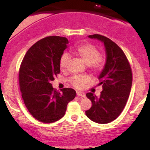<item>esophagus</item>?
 Here are the masks:
<instances>
[{
  "label": "esophagus",
  "mask_w": 150,
  "mask_h": 150,
  "mask_svg": "<svg viewBox=\"0 0 150 150\" xmlns=\"http://www.w3.org/2000/svg\"><path fill=\"white\" fill-rule=\"evenodd\" d=\"M76 94H77V96H79V97H81V98H85V97H86V95H85V93H84V92L78 91Z\"/></svg>",
  "instance_id": "obj_1"
}]
</instances>
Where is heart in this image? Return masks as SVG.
<instances>
[{
    "instance_id": "b5f03b06",
    "label": "heart",
    "mask_w": 150,
    "mask_h": 150,
    "mask_svg": "<svg viewBox=\"0 0 150 150\" xmlns=\"http://www.w3.org/2000/svg\"><path fill=\"white\" fill-rule=\"evenodd\" d=\"M74 54L81 58L86 64L94 70H100L104 67V61L100 57V51L92 44H85L79 46ZM70 60L71 57L68 53H63L61 55L59 60V67L61 71L66 70ZM89 80L90 78L88 76L76 75L71 78L70 83L77 89H82Z\"/></svg>"
}]
</instances>
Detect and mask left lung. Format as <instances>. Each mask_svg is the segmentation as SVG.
<instances>
[{"instance_id":"8db88e82","label":"left lung","mask_w":150,"mask_h":150,"mask_svg":"<svg viewBox=\"0 0 150 150\" xmlns=\"http://www.w3.org/2000/svg\"><path fill=\"white\" fill-rule=\"evenodd\" d=\"M88 37L103 43L106 63L98 77V85H102L100 96L91 92L86 94L92 106L85 113L94 122L108 124L115 120L126 106L132 87V70L124 52L114 42L98 34Z\"/></svg>"}]
</instances>
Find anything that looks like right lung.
Returning a JSON list of instances; mask_svg holds the SVG:
<instances>
[{
    "instance_id": "1",
    "label": "right lung",
    "mask_w": 150,
    "mask_h": 150,
    "mask_svg": "<svg viewBox=\"0 0 150 150\" xmlns=\"http://www.w3.org/2000/svg\"><path fill=\"white\" fill-rule=\"evenodd\" d=\"M66 38L49 36L33 45L26 52L19 71V83L26 107L34 118L49 124L64 116L76 91L64 88L59 92L51 81L60 73L59 60L67 48Z\"/></svg>"
}]
</instances>
